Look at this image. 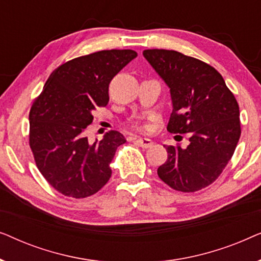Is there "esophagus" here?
I'll return each mask as SVG.
<instances>
[{"mask_svg":"<svg viewBox=\"0 0 261 261\" xmlns=\"http://www.w3.org/2000/svg\"><path fill=\"white\" fill-rule=\"evenodd\" d=\"M135 144H138L139 146H141L142 148H148V147H151V146L153 145V141L151 140V139L138 138L137 140H135Z\"/></svg>","mask_w":261,"mask_h":261,"instance_id":"1","label":"esophagus"}]
</instances>
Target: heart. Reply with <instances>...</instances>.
Here are the masks:
<instances>
[{"instance_id": "b5f03b06", "label": "heart", "mask_w": 261, "mask_h": 261, "mask_svg": "<svg viewBox=\"0 0 261 261\" xmlns=\"http://www.w3.org/2000/svg\"><path fill=\"white\" fill-rule=\"evenodd\" d=\"M132 126H133L134 129H145V128H146L145 124H142L140 122H134L133 124H132Z\"/></svg>"}]
</instances>
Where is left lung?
Instances as JSON below:
<instances>
[{"mask_svg": "<svg viewBox=\"0 0 261 261\" xmlns=\"http://www.w3.org/2000/svg\"><path fill=\"white\" fill-rule=\"evenodd\" d=\"M144 57L170 88V133L190 134L187 148L165 146L158 176L174 190L195 192L214 183L234 154L241 135L237 98L223 77L202 60L170 49Z\"/></svg>", "mask_w": 261, "mask_h": 261, "instance_id": "1", "label": "left lung"}]
</instances>
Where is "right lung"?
Listing matches in <instances>:
<instances>
[{
  "instance_id": "add662e5",
  "label": "right lung",
  "mask_w": 261,
  "mask_h": 261,
  "mask_svg": "<svg viewBox=\"0 0 261 261\" xmlns=\"http://www.w3.org/2000/svg\"><path fill=\"white\" fill-rule=\"evenodd\" d=\"M138 53L106 49L82 56L53 71L30 112V146L52 188L73 198L91 196L112 176L110 163L126 139L110 130L94 144L85 128L95 109L109 102V83Z\"/></svg>"
}]
</instances>
